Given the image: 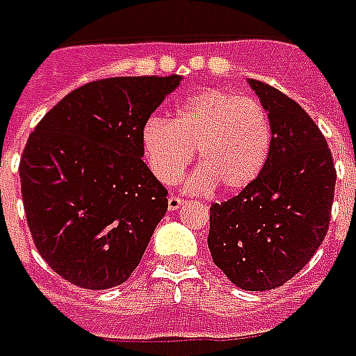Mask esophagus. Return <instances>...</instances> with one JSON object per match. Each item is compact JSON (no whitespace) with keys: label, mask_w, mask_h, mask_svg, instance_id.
<instances>
[{"label":"esophagus","mask_w":356,"mask_h":356,"mask_svg":"<svg viewBox=\"0 0 356 356\" xmlns=\"http://www.w3.org/2000/svg\"><path fill=\"white\" fill-rule=\"evenodd\" d=\"M183 204H185V200L181 198V196H170V200H168V209L170 211H177Z\"/></svg>","instance_id":"34e87169"}]
</instances>
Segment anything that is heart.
<instances>
[{
  "label": "heart",
  "instance_id": "b5f03b06",
  "mask_svg": "<svg viewBox=\"0 0 356 356\" xmlns=\"http://www.w3.org/2000/svg\"><path fill=\"white\" fill-rule=\"evenodd\" d=\"M141 141L149 168L165 185L177 183L198 149L200 170L186 181L188 191L204 194L217 183L225 192H236L264 168L272 124L257 99L209 88L188 97L173 120L149 118Z\"/></svg>",
  "mask_w": 356,
  "mask_h": 356
}]
</instances>
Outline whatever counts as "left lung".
<instances>
[{
  "label": "left lung",
  "instance_id": "obj_1",
  "mask_svg": "<svg viewBox=\"0 0 356 356\" xmlns=\"http://www.w3.org/2000/svg\"><path fill=\"white\" fill-rule=\"evenodd\" d=\"M272 124L260 175L236 198L209 209L213 262L243 291H272L315 254L330 222L336 170L326 139L294 99L247 81Z\"/></svg>",
  "mask_w": 356,
  "mask_h": 356
}]
</instances>
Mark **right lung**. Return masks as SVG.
<instances>
[{"label":"right lung","instance_id":"obj_1","mask_svg":"<svg viewBox=\"0 0 356 356\" xmlns=\"http://www.w3.org/2000/svg\"><path fill=\"white\" fill-rule=\"evenodd\" d=\"M181 81L84 84L60 99L28 139L20 185L31 238L47 264L73 285H122L168 211V191L141 160V134Z\"/></svg>","mask_w":356,"mask_h":356}]
</instances>
